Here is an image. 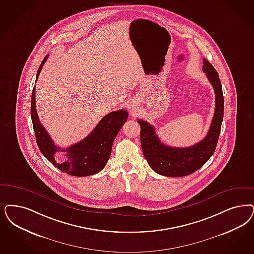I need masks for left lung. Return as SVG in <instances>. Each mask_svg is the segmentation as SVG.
Instances as JSON below:
<instances>
[{"label": "left lung", "mask_w": 254, "mask_h": 254, "mask_svg": "<svg viewBox=\"0 0 254 254\" xmlns=\"http://www.w3.org/2000/svg\"><path fill=\"white\" fill-rule=\"evenodd\" d=\"M202 71L212 84L216 96L215 114L207 135L198 143L190 147H172L158 139L155 127L146 121L138 119L140 126V143L143 156L149 166L158 175L181 177L199 170L214 154L221 123L223 120L224 99L219 74L206 59H203Z\"/></svg>", "instance_id": "left-lung-1"}]
</instances>
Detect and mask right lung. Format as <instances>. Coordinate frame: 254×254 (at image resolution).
I'll use <instances>...</instances> for the list:
<instances>
[{
	"label": "right lung",
	"instance_id": "obj_1",
	"mask_svg": "<svg viewBox=\"0 0 254 254\" xmlns=\"http://www.w3.org/2000/svg\"><path fill=\"white\" fill-rule=\"evenodd\" d=\"M48 55L41 63L36 73V79L41 72ZM31 117L37 146L44 157L63 173L73 176H88L100 172L111 157L112 147L118 132L127 120V110H118L104 116L95 129L85 139L65 149L57 147L49 133L38 119L35 109V87L31 100ZM56 151L66 152L65 157L57 158Z\"/></svg>",
	"mask_w": 254,
	"mask_h": 254
}]
</instances>
